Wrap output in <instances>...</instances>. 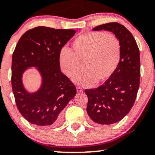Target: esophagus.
I'll list each match as a JSON object with an SVG mask.
<instances>
[{"label": "esophagus", "instance_id": "obj_1", "mask_svg": "<svg viewBox=\"0 0 155 155\" xmlns=\"http://www.w3.org/2000/svg\"><path fill=\"white\" fill-rule=\"evenodd\" d=\"M77 92H81V91H83L82 88H81V87H77Z\"/></svg>", "mask_w": 155, "mask_h": 155}]
</instances>
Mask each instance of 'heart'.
Returning a JSON list of instances; mask_svg holds the SVG:
<instances>
[{
    "mask_svg": "<svg viewBox=\"0 0 155 155\" xmlns=\"http://www.w3.org/2000/svg\"><path fill=\"white\" fill-rule=\"evenodd\" d=\"M72 51L62 48L59 55L61 69L72 77L83 67L84 72L74 78L84 86L107 81L116 71L121 60V46L116 36L103 31L84 32L71 43Z\"/></svg>",
    "mask_w": 155,
    "mask_h": 155,
    "instance_id": "heart-1",
    "label": "heart"
}]
</instances>
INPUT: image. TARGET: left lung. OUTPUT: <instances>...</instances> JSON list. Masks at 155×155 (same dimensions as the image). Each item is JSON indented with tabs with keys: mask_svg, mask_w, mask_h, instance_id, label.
<instances>
[{
	"mask_svg": "<svg viewBox=\"0 0 155 155\" xmlns=\"http://www.w3.org/2000/svg\"><path fill=\"white\" fill-rule=\"evenodd\" d=\"M92 30L112 32L121 43V60L112 77L98 88L85 90L89 117L95 123L109 125L121 120L134 105L140 85V52L131 33L120 24H104Z\"/></svg>",
	"mask_w": 155,
	"mask_h": 155,
	"instance_id": "left-lung-1",
	"label": "left lung"
}]
</instances>
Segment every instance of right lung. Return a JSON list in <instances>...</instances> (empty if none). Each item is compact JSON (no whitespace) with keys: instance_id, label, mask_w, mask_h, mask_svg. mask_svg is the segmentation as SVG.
Returning <instances> with one entry per match:
<instances>
[{"instance_id":"right-lung-1","label":"right lung","mask_w":155,"mask_h":155,"mask_svg":"<svg viewBox=\"0 0 155 155\" xmlns=\"http://www.w3.org/2000/svg\"><path fill=\"white\" fill-rule=\"evenodd\" d=\"M76 34L74 29L37 27L26 31L12 54V88L21 114L43 127H55L62 121V111L77 94L74 85L60 71L59 55ZM34 68L41 77L39 88L29 92L23 76Z\"/></svg>"}]
</instances>
